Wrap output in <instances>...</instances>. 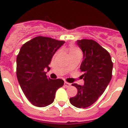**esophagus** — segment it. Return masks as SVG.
Returning a JSON list of instances; mask_svg holds the SVG:
<instances>
[{
    "instance_id": "esophagus-1",
    "label": "esophagus",
    "mask_w": 128,
    "mask_h": 128,
    "mask_svg": "<svg viewBox=\"0 0 128 128\" xmlns=\"http://www.w3.org/2000/svg\"><path fill=\"white\" fill-rule=\"evenodd\" d=\"M70 85H71V84H69V83H68V82H64V86H65L66 87H70Z\"/></svg>"
}]
</instances>
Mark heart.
<instances>
[{"label":"heart","mask_w":128,"mask_h":128,"mask_svg":"<svg viewBox=\"0 0 128 128\" xmlns=\"http://www.w3.org/2000/svg\"><path fill=\"white\" fill-rule=\"evenodd\" d=\"M69 54H72V53H75V52H79V51H78L76 48L74 47V46H70L69 49Z\"/></svg>","instance_id":"b5f03b06"}]
</instances>
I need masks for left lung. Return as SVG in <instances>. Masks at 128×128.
<instances>
[{"label":"left lung","mask_w":128,"mask_h":128,"mask_svg":"<svg viewBox=\"0 0 128 128\" xmlns=\"http://www.w3.org/2000/svg\"><path fill=\"white\" fill-rule=\"evenodd\" d=\"M83 52L80 66L84 86L72 84L77 89L76 96L70 98L72 105L85 108L94 104L109 84L112 77L113 62L109 52L98 42L92 40L77 41Z\"/></svg>","instance_id":"obj_1"}]
</instances>
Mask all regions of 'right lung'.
<instances>
[{"label": "right lung", "mask_w": 128, "mask_h": 128, "mask_svg": "<svg viewBox=\"0 0 128 128\" xmlns=\"http://www.w3.org/2000/svg\"><path fill=\"white\" fill-rule=\"evenodd\" d=\"M65 41L48 37L38 36L22 46L16 58V76L20 87L31 104L44 107L54 100L58 88L62 87V79H51L45 70L57 50Z\"/></svg>", "instance_id": "add662e5"}]
</instances>
